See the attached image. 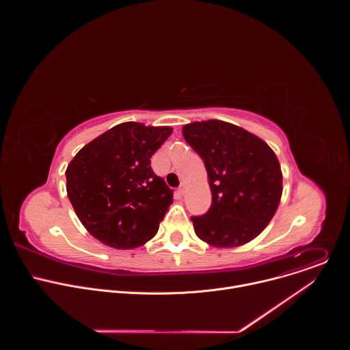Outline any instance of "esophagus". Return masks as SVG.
I'll use <instances>...</instances> for the list:
<instances>
[{"mask_svg":"<svg viewBox=\"0 0 350 350\" xmlns=\"http://www.w3.org/2000/svg\"><path fill=\"white\" fill-rule=\"evenodd\" d=\"M185 191H187V184L183 181V183L180 184V187H178V192H180L181 195H184V193H185Z\"/></svg>","mask_w":350,"mask_h":350,"instance_id":"obj_1","label":"esophagus"}]
</instances>
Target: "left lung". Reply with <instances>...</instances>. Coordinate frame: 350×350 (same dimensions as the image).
Returning a JSON list of instances; mask_svg holds the SVG:
<instances>
[{
    "mask_svg": "<svg viewBox=\"0 0 350 350\" xmlns=\"http://www.w3.org/2000/svg\"><path fill=\"white\" fill-rule=\"evenodd\" d=\"M183 135L202 158L212 191L208 213L191 217L196 237L215 247L255 239L282 195V172L273 149L258 135L216 119L188 123Z\"/></svg>",
    "mask_w": 350,
    "mask_h": 350,
    "instance_id": "8db88e82",
    "label": "left lung"
}]
</instances>
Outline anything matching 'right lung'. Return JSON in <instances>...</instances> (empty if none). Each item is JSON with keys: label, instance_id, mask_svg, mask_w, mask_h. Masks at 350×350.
Returning <instances> with one entry per match:
<instances>
[{"label": "right lung", "instance_id": "add662e5", "mask_svg": "<svg viewBox=\"0 0 350 350\" xmlns=\"http://www.w3.org/2000/svg\"><path fill=\"white\" fill-rule=\"evenodd\" d=\"M173 129L120 123L84 145L66 169L69 201L85 230L115 249L155 237L173 204L172 189L151 169V158Z\"/></svg>", "mask_w": 350, "mask_h": 350}]
</instances>
